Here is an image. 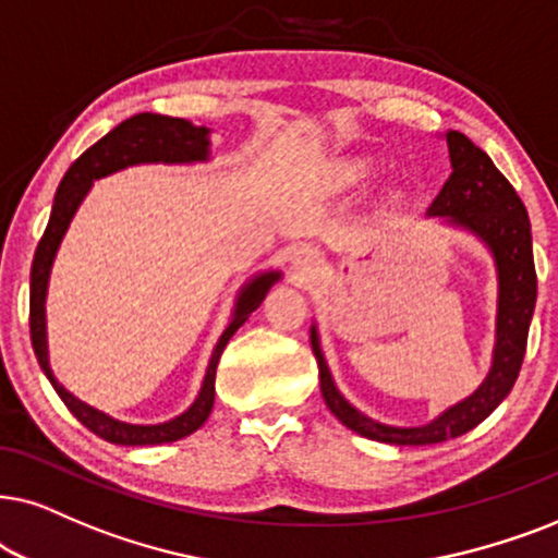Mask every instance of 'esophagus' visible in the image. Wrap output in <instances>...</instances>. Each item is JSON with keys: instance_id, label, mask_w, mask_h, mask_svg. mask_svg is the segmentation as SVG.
<instances>
[{"instance_id": "1", "label": "esophagus", "mask_w": 558, "mask_h": 558, "mask_svg": "<svg viewBox=\"0 0 558 558\" xmlns=\"http://www.w3.org/2000/svg\"><path fill=\"white\" fill-rule=\"evenodd\" d=\"M322 250L314 247V244H301V247L293 250L291 265L293 270L301 275V278H316L318 270H322Z\"/></svg>"}]
</instances>
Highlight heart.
Masks as SVG:
<instances>
[{"instance_id":"b5f03b06","label":"heart","mask_w":558,"mask_h":558,"mask_svg":"<svg viewBox=\"0 0 558 558\" xmlns=\"http://www.w3.org/2000/svg\"><path fill=\"white\" fill-rule=\"evenodd\" d=\"M352 175H365V166H354Z\"/></svg>"}]
</instances>
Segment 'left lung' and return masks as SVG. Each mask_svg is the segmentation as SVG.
<instances>
[{
	"instance_id": "left-lung-1",
	"label": "left lung",
	"mask_w": 558,
	"mask_h": 558,
	"mask_svg": "<svg viewBox=\"0 0 558 558\" xmlns=\"http://www.w3.org/2000/svg\"><path fill=\"white\" fill-rule=\"evenodd\" d=\"M451 175L444 183L439 196L428 206L430 217H444L449 225H457L466 232L477 234L493 252L500 280V299H497V341L493 369L485 383L451 405L439 418L426 426H385L380 421L367 418L365 413L349 405L344 396L331 380L329 367L318 347L316 326H311V347L318 362V380L322 396L329 411L347 428L367 436L373 441L396 444V447H428L441 444L472 430L502 403L521 373L525 344H529V326L536 306V265L531 247V221L525 206L512 189L508 178L495 168L485 150H480L462 132H447Z\"/></svg>"
}]
</instances>
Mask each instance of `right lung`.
Instances as JSON below:
<instances>
[{"mask_svg": "<svg viewBox=\"0 0 558 558\" xmlns=\"http://www.w3.org/2000/svg\"><path fill=\"white\" fill-rule=\"evenodd\" d=\"M209 158V130L196 128V124L185 122L178 117L166 114H135L117 124L109 135H104L99 143H94L73 166L65 170L61 185L56 191L53 211L50 221L37 242L33 272H29V339L37 362H40L43 373L48 375L58 396L65 408L84 423L88 430L101 436L104 441L122 444V447H153V444L178 441L183 436L193 434L196 428L204 426L214 408V383H217V365L219 356L225 352L227 341L234 337V331L247 322V316L265 301L267 291L272 283H278L280 272H263L255 280H250L242 288L240 299H236L234 316L221 333L217 347H214L209 369H206L202 392L193 400L189 411L175 415L166 423H155V426H137V423H124L111 418V415L96 411V408L81 403L73 398L69 390L53 377V369L48 365V339H46V295H48V278L50 267H53L58 244H61L65 229H69L73 214L84 202V196L92 189L96 178H104L117 170L137 166V162H196Z\"/></svg>", "mask_w": 558, "mask_h": 558, "instance_id": "1", "label": "right lung"}]
</instances>
